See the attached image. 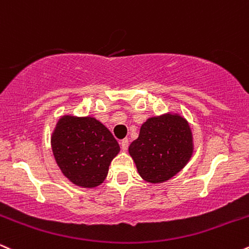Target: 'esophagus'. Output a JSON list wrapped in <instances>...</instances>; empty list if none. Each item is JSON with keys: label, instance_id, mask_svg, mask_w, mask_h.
<instances>
[{"label": "esophagus", "instance_id": "esophagus-1", "mask_svg": "<svg viewBox=\"0 0 249 249\" xmlns=\"http://www.w3.org/2000/svg\"><path fill=\"white\" fill-rule=\"evenodd\" d=\"M128 144H129V143H128V139H124V140H121V141H120V145H121V149L124 151H127Z\"/></svg>", "mask_w": 249, "mask_h": 249}]
</instances>
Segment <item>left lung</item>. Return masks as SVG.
Wrapping results in <instances>:
<instances>
[{"instance_id": "8db88e82", "label": "left lung", "mask_w": 249, "mask_h": 249, "mask_svg": "<svg viewBox=\"0 0 249 249\" xmlns=\"http://www.w3.org/2000/svg\"><path fill=\"white\" fill-rule=\"evenodd\" d=\"M130 157L145 182H168L191 160L194 135L188 120L177 112L150 116L140 128L139 137L130 143Z\"/></svg>"}]
</instances>
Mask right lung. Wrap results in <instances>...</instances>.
Here are the masks:
<instances>
[{
    "instance_id": "add662e5",
    "label": "right lung",
    "mask_w": 249,
    "mask_h": 249,
    "mask_svg": "<svg viewBox=\"0 0 249 249\" xmlns=\"http://www.w3.org/2000/svg\"><path fill=\"white\" fill-rule=\"evenodd\" d=\"M61 174L74 185L94 189L106 179L120 145L109 129L93 116L61 115L51 135Z\"/></svg>"
}]
</instances>
